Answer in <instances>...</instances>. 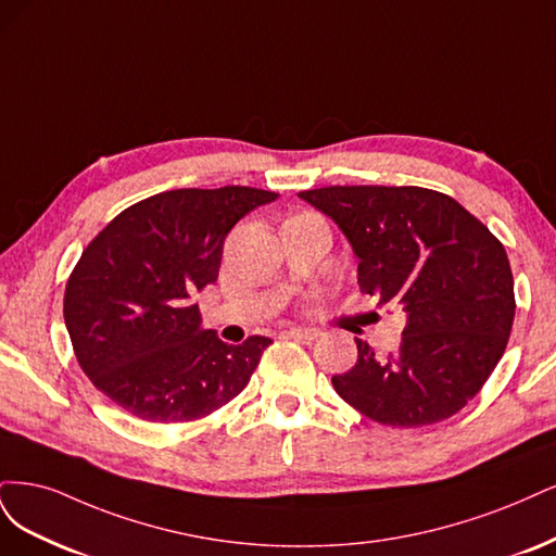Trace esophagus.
<instances>
[{
	"mask_svg": "<svg viewBox=\"0 0 556 556\" xmlns=\"http://www.w3.org/2000/svg\"><path fill=\"white\" fill-rule=\"evenodd\" d=\"M286 334L295 339V342H300V344H312L314 339L320 337V332L314 328H291V330H286Z\"/></svg>",
	"mask_w": 556,
	"mask_h": 556,
	"instance_id": "obj_1",
	"label": "esophagus"
}]
</instances>
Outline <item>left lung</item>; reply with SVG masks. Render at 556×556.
<instances>
[{"instance_id":"1","label":"left lung","mask_w":556,"mask_h":556,"mask_svg":"<svg viewBox=\"0 0 556 556\" xmlns=\"http://www.w3.org/2000/svg\"><path fill=\"white\" fill-rule=\"evenodd\" d=\"M342 228L361 291L406 314L397 353L355 339L357 363L332 376L337 395L374 422L422 427L478 395L506 351L513 273L490 228L441 191L324 187L298 193Z\"/></svg>"}]
</instances>
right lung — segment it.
<instances>
[{
  "label": "right lung",
  "instance_id": "obj_1",
  "mask_svg": "<svg viewBox=\"0 0 556 556\" xmlns=\"http://www.w3.org/2000/svg\"><path fill=\"white\" fill-rule=\"evenodd\" d=\"M279 193L254 187L150 195L87 244L64 291L78 365L105 397L146 422H191L238 397L270 337L224 344L191 295L217 281L224 240Z\"/></svg>",
  "mask_w": 556,
  "mask_h": 556
}]
</instances>
